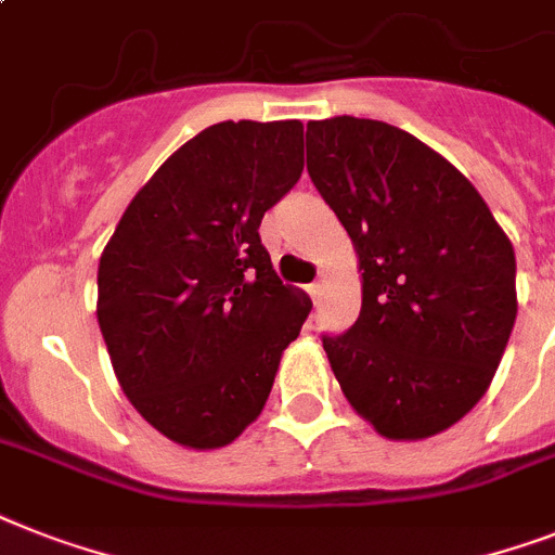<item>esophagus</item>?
Listing matches in <instances>:
<instances>
[{"label": "esophagus", "mask_w": 555, "mask_h": 555, "mask_svg": "<svg viewBox=\"0 0 555 555\" xmlns=\"http://www.w3.org/2000/svg\"><path fill=\"white\" fill-rule=\"evenodd\" d=\"M308 293H310V296H313V301H317V305H319V301H322V285H319V282H317V285H310Z\"/></svg>", "instance_id": "obj_1"}]
</instances>
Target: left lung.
I'll return each mask as SVG.
<instances>
[{"mask_svg":"<svg viewBox=\"0 0 555 555\" xmlns=\"http://www.w3.org/2000/svg\"><path fill=\"white\" fill-rule=\"evenodd\" d=\"M308 173L362 270L359 319L322 339L341 393L385 439L448 430L511 339V238L462 170L387 121H308Z\"/></svg>","mask_w":555,"mask_h":555,"instance_id":"obj_1","label":"left lung"}]
</instances>
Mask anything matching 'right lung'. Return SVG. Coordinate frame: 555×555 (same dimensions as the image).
Here are the masks:
<instances>
[{
  "instance_id": "add662e5",
  "label": "right lung",
  "mask_w": 555,
  "mask_h": 555,
  "mask_svg": "<svg viewBox=\"0 0 555 555\" xmlns=\"http://www.w3.org/2000/svg\"><path fill=\"white\" fill-rule=\"evenodd\" d=\"M301 133L299 119L210 125L139 188L102 250L96 319L116 379L179 448H224L259 418L313 308L259 238L299 182Z\"/></svg>"
}]
</instances>
